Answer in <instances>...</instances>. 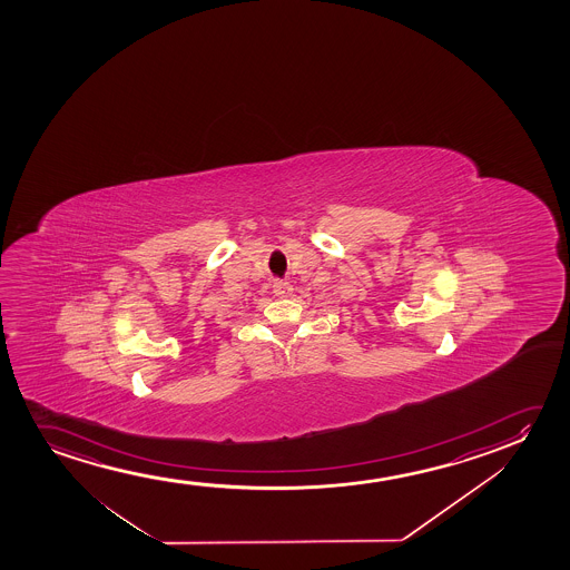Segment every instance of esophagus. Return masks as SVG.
<instances>
[{
  "label": "esophagus",
  "instance_id": "obj_1",
  "mask_svg": "<svg viewBox=\"0 0 570 570\" xmlns=\"http://www.w3.org/2000/svg\"><path fill=\"white\" fill-rule=\"evenodd\" d=\"M273 292L278 297H288L292 294V284L286 281H274Z\"/></svg>",
  "mask_w": 570,
  "mask_h": 570
}]
</instances>
